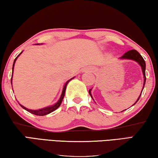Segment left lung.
<instances>
[{
  "label": "left lung",
  "mask_w": 158,
  "mask_h": 158,
  "mask_svg": "<svg viewBox=\"0 0 158 158\" xmlns=\"http://www.w3.org/2000/svg\"><path fill=\"white\" fill-rule=\"evenodd\" d=\"M121 58V59H129V60H135V61H136V62L139 63V65L142 66V72H143V77H144V82H143V87H144V85H145V82H146V63H145L144 60L143 59L142 55H141L139 53V52H138L136 51V50H131V51H129L127 52H126V53L124 54ZM142 91H143V89H142ZM89 94L91 96V97L92 98V94H91V89L89 90ZM141 94L139 96V97L138 98L137 101H136V103L138 101V100L139 99ZM136 103H135V104ZM135 104H133V106ZM123 111H124V110H123Z\"/></svg>",
  "instance_id": "8db88e82"
}]
</instances>
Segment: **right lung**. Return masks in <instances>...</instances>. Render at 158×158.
Returning <instances> with one entry per match:
<instances>
[{
  "instance_id": "1",
  "label": "right lung",
  "mask_w": 158,
  "mask_h": 158,
  "mask_svg": "<svg viewBox=\"0 0 158 158\" xmlns=\"http://www.w3.org/2000/svg\"><path fill=\"white\" fill-rule=\"evenodd\" d=\"M21 53L18 55V56L15 58V61H14L13 66H12V74H13V69H14V66H15V62H16V59H17V57L19 56V55H21ZM12 77H11V83H12ZM72 79H73V78L70 79V80H69V81H68L66 82V83L64 84V87H63L62 93V95H61V96H60V98L59 99V101H58L57 102V103H55V105H53V106H51V107H46V108H43V109L38 110H28V109L26 108V107H23V106H21V104H19V105H20V106H21L22 107H23V109H25L26 110H27V112H30V113H32V114H35V115H37V116H44V115L48 114H49V113H51V112H52L55 111V110L57 109L58 107H60V106L61 105V103H62V100H63L64 97V94H65V91H66V85H67V84L69 83V82L70 81H71Z\"/></svg>"
}]
</instances>
